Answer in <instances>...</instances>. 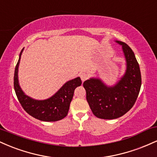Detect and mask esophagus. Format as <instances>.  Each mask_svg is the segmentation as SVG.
<instances>
[{
	"label": "esophagus",
	"instance_id": "esophagus-1",
	"mask_svg": "<svg viewBox=\"0 0 157 157\" xmlns=\"http://www.w3.org/2000/svg\"><path fill=\"white\" fill-rule=\"evenodd\" d=\"M80 78H81V80H82V82H84L85 80H86L88 78H89V75L86 73H81L80 74Z\"/></svg>",
	"mask_w": 157,
	"mask_h": 157
}]
</instances>
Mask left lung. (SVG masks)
I'll list each match as a JSON object with an SVG mask.
<instances>
[{
  "label": "left lung",
  "instance_id": "1",
  "mask_svg": "<svg viewBox=\"0 0 157 157\" xmlns=\"http://www.w3.org/2000/svg\"><path fill=\"white\" fill-rule=\"evenodd\" d=\"M122 45L127 62V69L122 78L113 87H107L99 79H90L83 82L86 100L94 114L104 120H113L123 116L136 102L142 84L141 72L134 52L125 43Z\"/></svg>",
  "mask_w": 157,
  "mask_h": 157
}]
</instances>
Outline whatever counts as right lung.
<instances>
[{
	"label": "right lung",
	"instance_id": "right-lung-1",
	"mask_svg": "<svg viewBox=\"0 0 157 157\" xmlns=\"http://www.w3.org/2000/svg\"><path fill=\"white\" fill-rule=\"evenodd\" d=\"M15 66L14 75V89L18 101L23 109L34 118L45 122H55L62 120L67 116L70 103L73 98L74 91L80 86L82 81L80 77L68 81L54 96L45 100H35L24 94L18 84L17 71L21 54Z\"/></svg>",
	"mask_w": 157,
	"mask_h": 157
}]
</instances>
